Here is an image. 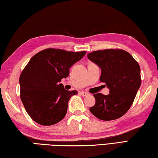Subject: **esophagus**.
Masks as SVG:
<instances>
[{
    "instance_id": "1",
    "label": "esophagus",
    "mask_w": 158,
    "mask_h": 158,
    "mask_svg": "<svg viewBox=\"0 0 158 158\" xmlns=\"http://www.w3.org/2000/svg\"><path fill=\"white\" fill-rule=\"evenodd\" d=\"M80 94H81V96H83V97L89 96V94L87 93V92H85V91H81V92H80Z\"/></svg>"
}]
</instances>
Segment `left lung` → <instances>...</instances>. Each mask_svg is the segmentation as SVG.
Masks as SVG:
<instances>
[{"label":"left lung","mask_w":158,"mask_h":158,"mask_svg":"<svg viewBox=\"0 0 158 158\" xmlns=\"http://www.w3.org/2000/svg\"><path fill=\"white\" fill-rule=\"evenodd\" d=\"M101 69L100 81L105 82L108 95H94L96 104L89 110L102 120L122 117L132 105L141 85L140 67L133 56L122 49H105L87 53Z\"/></svg>","instance_id":"left-lung-1"}]
</instances>
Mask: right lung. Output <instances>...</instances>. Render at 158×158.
<instances>
[{
  "instance_id": "1",
  "label": "right lung",
  "mask_w": 158,
  "mask_h": 158,
  "mask_svg": "<svg viewBox=\"0 0 158 158\" xmlns=\"http://www.w3.org/2000/svg\"><path fill=\"white\" fill-rule=\"evenodd\" d=\"M85 53L50 48L30 59L20 76V99L35 123L50 126L64 118L69 99L78 91H67L60 82Z\"/></svg>"
}]
</instances>
